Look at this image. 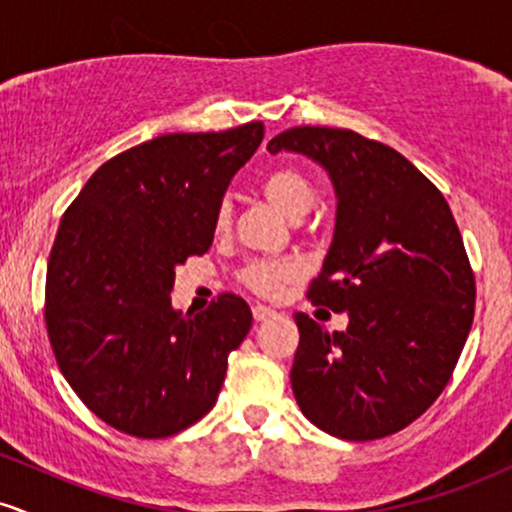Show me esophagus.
I'll return each instance as SVG.
<instances>
[{
  "label": "esophagus",
  "mask_w": 512,
  "mask_h": 512,
  "mask_svg": "<svg viewBox=\"0 0 512 512\" xmlns=\"http://www.w3.org/2000/svg\"><path fill=\"white\" fill-rule=\"evenodd\" d=\"M274 315H276V310L267 308V305H260V303H257L255 308H252V317H255L257 322H262V320H269V317H274Z\"/></svg>",
  "instance_id": "obj_1"
}]
</instances>
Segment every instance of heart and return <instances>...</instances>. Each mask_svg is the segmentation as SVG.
Listing matches in <instances>:
<instances>
[{"label":"heart","mask_w":512,"mask_h":512,"mask_svg":"<svg viewBox=\"0 0 512 512\" xmlns=\"http://www.w3.org/2000/svg\"><path fill=\"white\" fill-rule=\"evenodd\" d=\"M262 195L274 204L281 214H286L289 219H301L310 211L315 202V185L308 178V173H303L296 166H279L272 168L269 173L262 175L260 180ZM231 226V204L221 202L216 209L214 219V231L226 233ZM298 276V264L293 262H250L248 267L240 272V284L248 286L250 291L260 293V296H276L281 291V286L289 284L291 279Z\"/></svg>","instance_id":"heart-1"}]
</instances>
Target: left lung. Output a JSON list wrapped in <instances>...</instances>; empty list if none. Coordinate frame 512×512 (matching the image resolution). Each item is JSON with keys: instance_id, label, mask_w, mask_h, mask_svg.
<instances>
[{"instance_id": "obj_1", "label": "left lung", "mask_w": 512, "mask_h": 512, "mask_svg": "<svg viewBox=\"0 0 512 512\" xmlns=\"http://www.w3.org/2000/svg\"><path fill=\"white\" fill-rule=\"evenodd\" d=\"M267 149L313 158L337 192L332 248L308 301L349 313V327L293 315L298 407L330 436H392L440 397L472 327L477 284L455 216L399 151L351 129L293 127Z\"/></svg>"}]
</instances>
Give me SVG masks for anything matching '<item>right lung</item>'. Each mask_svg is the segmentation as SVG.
<instances>
[{"instance_id": "add662e5", "label": "right lung", "mask_w": 512, "mask_h": 512, "mask_svg": "<svg viewBox=\"0 0 512 512\" xmlns=\"http://www.w3.org/2000/svg\"><path fill=\"white\" fill-rule=\"evenodd\" d=\"M262 137V122L163 134L105 161L64 211L45 279L50 346L81 402L127 436L197 424L248 337L236 293L182 315L170 291L175 267L211 248L223 192Z\"/></svg>"}]
</instances>
